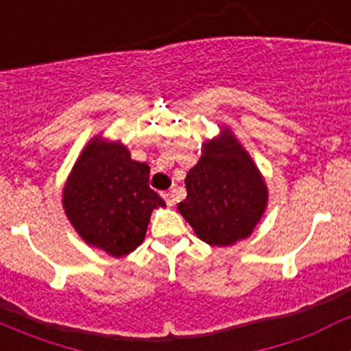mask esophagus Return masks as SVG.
Instances as JSON below:
<instances>
[{"mask_svg":"<svg viewBox=\"0 0 351 351\" xmlns=\"http://www.w3.org/2000/svg\"><path fill=\"white\" fill-rule=\"evenodd\" d=\"M161 197L165 198V202L169 207H173V191H163Z\"/></svg>","mask_w":351,"mask_h":351,"instance_id":"34e87169","label":"esophagus"}]
</instances>
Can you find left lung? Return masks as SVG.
<instances>
[{
    "label": "left lung",
    "mask_w": 351,
    "mask_h": 351,
    "mask_svg": "<svg viewBox=\"0 0 351 351\" xmlns=\"http://www.w3.org/2000/svg\"><path fill=\"white\" fill-rule=\"evenodd\" d=\"M184 182L188 197L179 202V213L210 246L250 237L269 202L262 172L228 126L204 142L202 156Z\"/></svg>",
    "instance_id": "1"
}]
</instances>
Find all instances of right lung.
Wrapping results in <instances>:
<instances>
[{
	"label": "right lung",
	"instance_id": "add662e5",
	"mask_svg": "<svg viewBox=\"0 0 351 351\" xmlns=\"http://www.w3.org/2000/svg\"><path fill=\"white\" fill-rule=\"evenodd\" d=\"M149 170L123 142L95 135L86 144L63 186L64 214L84 243L116 258L144 243L153 210L167 207Z\"/></svg>",
	"mask_w": 351,
	"mask_h": 351
}]
</instances>
